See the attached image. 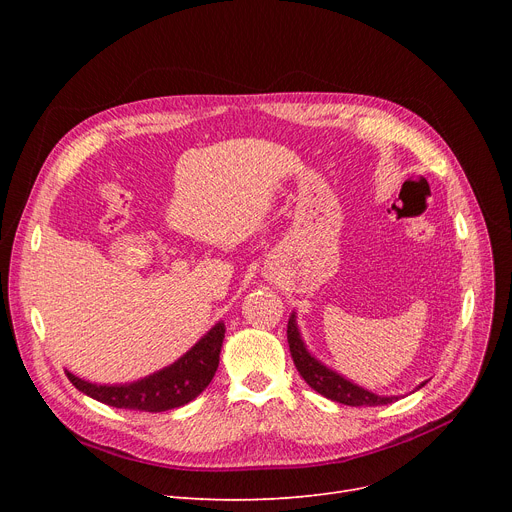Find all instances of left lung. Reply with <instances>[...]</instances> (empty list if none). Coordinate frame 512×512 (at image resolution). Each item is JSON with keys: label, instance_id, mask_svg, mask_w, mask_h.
<instances>
[{"label": "left lung", "instance_id": "obj_1", "mask_svg": "<svg viewBox=\"0 0 512 512\" xmlns=\"http://www.w3.org/2000/svg\"><path fill=\"white\" fill-rule=\"evenodd\" d=\"M288 346H290V355L294 365H297L301 378L321 396H326L330 400L342 402V405L348 407H378V405H388L394 398L392 396H378L373 392H367L355 384H351L348 380L340 378L338 373L330 371L328 367L321 365L319 361H315L299 336L297 324H294V315L288 321ZM423 386V384H421ZM419 386V388H421Z\"/></svg>", "mask_w": 512, "mask_h": 512}]
</instances>
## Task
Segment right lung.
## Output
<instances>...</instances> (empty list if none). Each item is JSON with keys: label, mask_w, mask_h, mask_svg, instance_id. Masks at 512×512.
Masks as SVG:
<instances>
[{"label": "right lung", "mask_w": 512, "mask_h": 512, "mask_svg": "<svg viewBox=\"0 0 512 512\" xmlns=\"http://www.w3.org/2000/svg\"><path fill=\"white\" fill-rule=\"evenodd\" d=\"M224 324H215L184 357L174 365L161 369L145 380L124 386H99L76 378L66 371L68 380L83 394L126 411L161 413L178 409L197 398L213 380L220 365V351L224 342Z\"/></svg>", "instance_id": "right-lung-1"}]
</instances>
